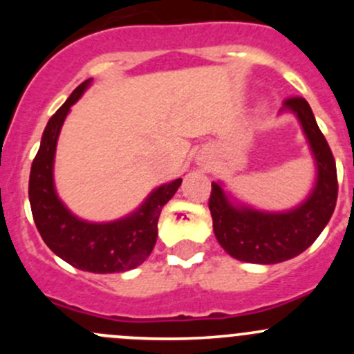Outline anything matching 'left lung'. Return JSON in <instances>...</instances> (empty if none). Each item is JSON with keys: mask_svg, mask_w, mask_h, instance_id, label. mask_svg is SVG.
Listing matches in <instances>:
<instances>
[{"mask_svg": "<svg viewBox=\"0 0 354 354\" xmlns=\"http://www.w3.org/2000/svg\"><path fill=\"white\" fill-rule=\"evenodd\" d=\"M281 113H292L301 124L315 162V183L301 203L281 212L255 209L212 181L209 209L214 234L224 252L250 263H279L305 252L329 223L337 200V173L329 144L312 108L303 97L286 99Z\"/></svg>", "mask_w": 354, "mask_h": 354, "instance_id": "obj_1", "label": "left lung"}]
</instances>
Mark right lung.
I'll use <instances>...</instances> for the list:
<instances>
[{
	"mask_svg": "<svg viewBox=\"0 0 354 354\" xmlns=\"http://www.w3.org/2000/svg\"><path fill=\"white\" fill-rule=\"evenodd\" d=\"M91 84L92 78L82 82L46 124L41 147L30 167L28 200L37 231L59 259L87 272H124L138 267L151 255L157 240L160 210L173 198L183 180L178 178L160 185L137 210L109 223H91L68 209L55 187L56 145L70 108Z\"/></svg>",
	"mask_w": 354,
	"mask_h": 354,
	"instance_id": "add662e5",
	"label": "right lung"
}]
</instances>
